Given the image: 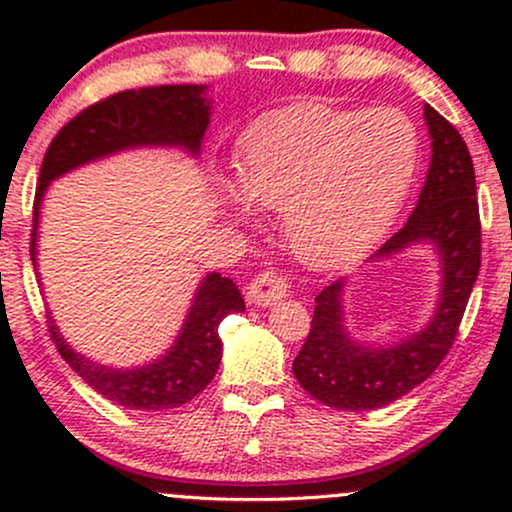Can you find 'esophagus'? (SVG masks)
Returning a JSON list of instances; mask_svg holds the SVG:
<instances>
[{
    "label": "esophagus",
    "mask_w": 512,
    "mask_h": 512,
    "mask_svg": "<svg viewBox=\"0 0 512 512\" xmlns=\"http://www.w3.org/2000/svg\"><path fill=\"white\" fill-rule=\"evenodd\" d=\"M286 293H289V284H286L284 276L276 272H262L250 281L248 301L252 305H269L284 298Z\"/></svg>",
    "instance_id": "obj_1"
}]
</instances>
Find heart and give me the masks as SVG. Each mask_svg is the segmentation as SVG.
Returning a JSON list of instances; mask_svg holds the SVG:
<instances>
[{
  "mask_svg": "<svg viewBox=\"0 0 512 512\" xmlns=\"http://www.w3.org/2000/svg\"><path fill=\"white\" fill-rule=\"evenodd\" d=\"M416 127L395 108L368 113L296 105L252 122L240 139L238 185L223 197L238 219L250 204L284 209L286 245L330 267L373 243L395 219L416 170Z\"/></svg>",
  "mask_w": 512,
  "mask_h": 512,
  "instance_id": "b5f03b06",
  "label": "heart"
}]
</instances>
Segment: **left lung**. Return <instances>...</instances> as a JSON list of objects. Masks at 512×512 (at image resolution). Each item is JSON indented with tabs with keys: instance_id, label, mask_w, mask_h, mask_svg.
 <instances>
[{
	"instance_id": "left-lung-1",
	"label": "left lung",
	"mask_w": 512,
	"mask_h": 512,
	"mask_svg": "<svg viewBox=\"0 0 512 512\" xmlns=\"http://www.w3.org/2000/svg\"><path fill=\"white\" fill-rule=\"evenodd\" d=\"M424 117L433 149L424 190L409 221L370 260L426 240L436 245L443 267L436 315L402 342L366 346L344 327V279L320 291L293 375L310 397L332 409H380L424 383L452 349L479 276L481 221L472 156L462 134L428 103Z\"/></svg>"
}]
</instances>
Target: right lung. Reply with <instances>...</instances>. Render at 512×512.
Wrapping results in <instances>:
<instances>
[{
  "instance_id": "right-lung-1",
  "label": "right lung",
  "mask_w": 512,
  "mask_h": 512,
  "mask_svg": "<svg viewBox=\"0 0 512 512\" xmlns=\"http://www.w3.org/2000/svg\"><path fill=\"white\" fill-rule=\"evenodd\" d=\"M207 86H156L122 91L88 105L55 134L45 151L38 190L33 204L31 260L35 267L40 204L48 185L69 170L137 146H180L199 154L209 127ZM245 303L238 286L226 276L211 272L204 276L190 305L182 330L168 354L139 368H108L88 361L57 332L50 320V337L64 361L84 378L98 395L113 399L120 407L139 411L175 409L197 397L214 378L221 363L219 325L226 315L243 313Z\"/></svg>"
}]
</instances>
